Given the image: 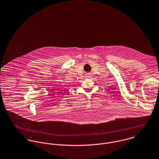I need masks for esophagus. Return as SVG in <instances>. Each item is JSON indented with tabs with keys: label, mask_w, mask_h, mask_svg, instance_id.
Segmentation results:
<instances>
[{
	"label": "esophagus",
	"mask_w": 159,
	"mask_h": 159,
	"mask_svg": "<svg viewBox=\"0 0 159 159\" xmlns=\"http://www.w3.org/2000/svg\"><path fill=\"white\" fill-rule=\"evenodd\" d=\"M86 75L87 77H88V78H90L91 76H92V75H91V73H88L86 74Z\"/></svg>",
	"instance_id": "obj_1"
}]
</instances>
